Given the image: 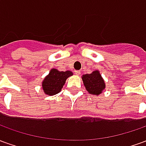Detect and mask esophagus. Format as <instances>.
<instances>
[{
  "mask_svg": "<svg viewBox=\"0 0 146 146\" xmlns=\"http://www.w3.org/2000/svg\"><path fill=\"white\" fill-rule=\"evenodd\" d=\"M75 74L77 75V76H79V75H80V71H79V70H76V71H75Z\"/></svg>",
  "mask_w": 146,
  "mask_h": 146,
  "instance_id": "34e87169",
  "label": "esophagus"
}]
</instances>
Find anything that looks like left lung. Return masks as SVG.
Listing matches in <instances>:
<instances>
[{
  "mask_svg": "<svg viewBox=\"0 0 146 146\" xmlns=\"http://www.w3.org/2000/svg\"><path fill=\"white\" fill-rule=\"evenodd\" d=\"M82 80L86 90L91 95H99L106 88V83L98 70L90 74H84Z\"/></svg>",
  "mask_w": 146,
  "mask_h": 146,
  "instance_id": "1",
  "label": "left lung"
}]
</instances>
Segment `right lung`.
<instances>
[{"mask_svg":"<svg viewBox=\"0 0 146 146\" xmlns=\"http://www.w3.org/2000/svg\"><path fill=\"white\" fill-rule=\"evenodd\" d=\"M72 71H58L56 69H51L42 81V88L45 95L52 96L59 93L68 77L73 75Z\"/></svg>","mask_w":146,"mask_h":146,"instance_id":"obj_1","label":"right lung"}]
</instances>
